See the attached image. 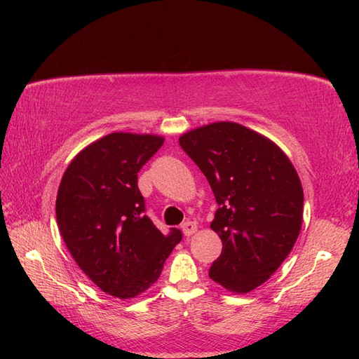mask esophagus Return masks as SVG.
<instances>
[{
	"mask_svg": "<svg viewBox=\"0 0 359 359\" xmlns=\"http://www.w3.org/2000/svg\"><path fill=\"white\" fill-rule=\"evenodd\" d=\"M182 231H184L185 236H193L196 231H197V225L194 222H185L184 225H182Z\"/></svg>",
	"mask_w": 359,
	"mask_h": 359,
	"instance_id": "34e87169",
	"label": "esophagus"
}]
</instances>
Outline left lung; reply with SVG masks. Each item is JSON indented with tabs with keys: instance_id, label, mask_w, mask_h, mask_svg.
<instances>
[{
	"instance_id": "1",
	"label": "left lung",
	"mask_w": 359,
	"mask_h": 359,
	"mask_svg": "<svg viewBox=\"0 0 359 359\" xmlns=\"http://www.w3.org/2000/svg\"><path fill=\"white\" fill-rule=\"evenodd\" d=\"M179 143L219 205L211 230L222 253L210 278L248 293L279 269L299 236L304 193L294 166L278 144L233 121L193 129Z\"/></svg>"
}]
</instances>
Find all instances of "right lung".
<instances>
[{
  "label": "right lung",
  "instance_id": "1",
  "mask_svg": "<svg viewBox=\"0 0 359 359\" xmlns=\"http://www.w3.org/2000/svg\"><path fill=\"white\" fill-rule=\"evenodd\" d=\"M152 134L112 133L80 151L60 182L58 230L83 273L120 299L158 279L182 233L163 236L144 216L137 172L163 144Z\"/></svg>",
  "mask_w": 359,
  "mask_h": 359
}]
</instances>
